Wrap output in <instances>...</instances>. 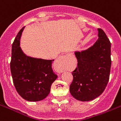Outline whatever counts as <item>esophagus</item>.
Here are the masks:
<instances>
[{"label":"esophagus","instance_id":"esophagus-1","mask_svg":"<svg viewBox=\"0 0 121 121\" xmlns=\"http://www.w3.org/2000/svg\"><path fill=\"white\" fill-rule=\"evenodd\" d=\"M70 57V55H61L60 56L58 59L56 61L55 64L57 66L58 68V72L61 73L63 70V68L66 62L68 60V59Z\"/></svg>","mask_w":121,"mask_h":121}]
</instances>
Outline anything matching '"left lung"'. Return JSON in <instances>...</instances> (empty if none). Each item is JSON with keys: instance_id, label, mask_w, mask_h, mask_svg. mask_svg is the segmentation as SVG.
Returning a JSON list of instances; mask_svg holds the SVG:
<instances>
[{"instance_id": "obj_1", "label": "left lung", "mask_w": 121, "mask_h": 121, "mask_svg": "<svg viewBox=\"0 0 121 121\" xmlns=\"http://www.w3.org/2000/svg\"><path fill=\"white\" fill-rule=\"evenodd\" d=\"M98 39L88 48L75 51L78 66L72 73L69 92L75 99L89 101L103 93L109 78L111 66V43L106 33L98 28Z\"/></svg>"}]
</instances>
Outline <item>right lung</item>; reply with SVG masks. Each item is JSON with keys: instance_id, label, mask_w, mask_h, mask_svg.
I'll list each match as a JSON object with an SVG mask.
<instances>
[{"instance_id": "add662e5", "label": "right lung", "mask_w": 121, "mask_h": 121, "mask_svg": "<svg viewBox=\"0 0 121 121\" xmlns=\"http://www.w3.org/2000/svg\"><path fill=\"white\" fill-rule=\"evenodd\" d=\"M25 27L20 30L12 47L10 70L13 82L19 95L28 101H39L49 95L52 83L58 76L53 71V60L27 56L20 47Z\"/></svg>"}]
</instances>
